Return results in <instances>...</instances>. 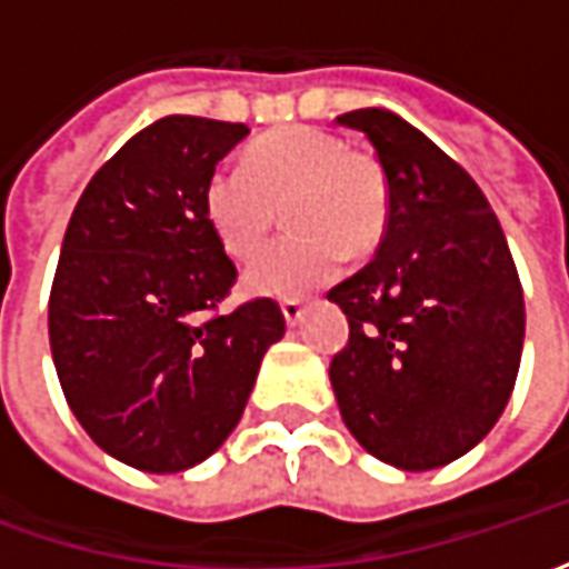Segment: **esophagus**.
I'll return each instance as SVG.
<instances>
[{"instance_id":"esophagus-1","label":"esophagus","mask_w":569,"mask_h":569,"mask_svg":"<svg viewBox=\"0 0 569 569\" xmlns=\"http://www.w3.org/2000/svg\"><path fill=\"white\" fill-rule=\"evenodd\" d=\"M281 313H284V322H288V326H297V322L303 319V303H300L297 297H284V300H281Z\"/></svg>"}]
</instances>
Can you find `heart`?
I'll use <instances>...</instances> for the list:
<instances>
[{"mask_svg": "<svg viewBox=\"0 0 569 569\" xmlns=\"http://www.w3.org/2000/svg\"><path fill=\"white\" fill-rule=\"evenodd\" d=\"M278 206L291 233L278 237L247 269L256 295H300L332 281L348 252L367 256L389 224V183L380 161L351 151L313 126H281L247 148L243 167L218 164L202 189V211L218 243L247 259L269 237Z\"/></svg>", "mask_w": 569, "mask_h": 569, "instance_id": "heart-1", "label": "heart"}]
</instances>
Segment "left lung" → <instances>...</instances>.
Here are the masks:
<instances>
[{
	"label": "left lung",
	"instance_id": "1",
	"mask_svg": "<svg viewBox=\"0 0 569 569\" xmlns=\"http://www.w3.org/2000/svg\"><path fill=\"white\" fill-rule=\"evenodd\" d=\"M339 122L377 151L389 224L377 256L329 291L348 317L329 380L370 456L440 469L510 402L526 336L519 272L485 192L425 132L380 107Z\"/></svg>",
	"mask_w": 569,
	"mask_h": 569
}]
</instances>
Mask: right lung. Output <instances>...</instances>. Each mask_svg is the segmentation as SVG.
<instances>
[{
  "mask_svg": "<svg viewBox=\"0 0 569 569\" xmlns=\"http://www.w3.org/2000/svg\"><path fill=\"white\" fill-rule=\"evenodd\" d=\"M243 122L164 117L91 177L50 288V351L66 402L103 452L183 471L237 427L269 345L272 297L221 310L237 281L202 211L208 173Z\"/></svg>",
  "mask_w": 569,
  "mask_h": 569,
  "instance_id": "obj_1",
  "label": "right lung"
}]
</instances>
